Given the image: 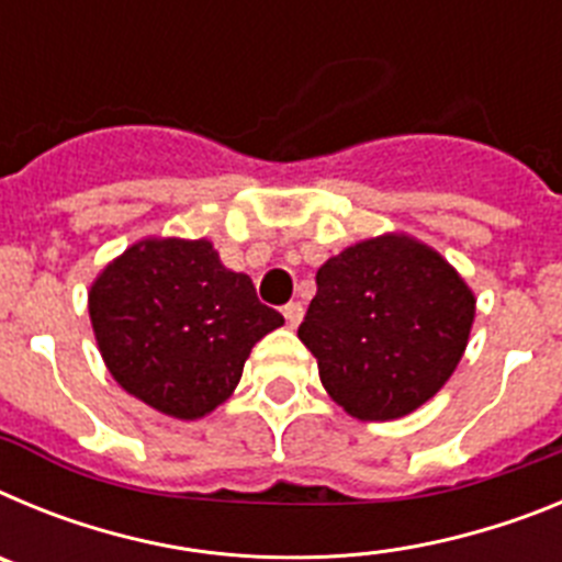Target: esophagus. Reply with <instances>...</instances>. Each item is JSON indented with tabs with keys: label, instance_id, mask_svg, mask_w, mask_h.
<instances>
[{
	"label": "esophagus",
	"instance_id": "34e87169",
	"mask_svg": "<svg viewBox=\"0 0 562 562\" xmlns=\"http://www.w3.org/2000/svg\"><path fill=\"white\" fill-rule=\"evenodd\" d=\"M284 317H286V324H290L292 329H295V326L301 324V321H304V306L297 304V301H292V304L284 306Z\"/></svg>",
	"mask_w": 562,
	"mask_h": 562
}]
</instances>
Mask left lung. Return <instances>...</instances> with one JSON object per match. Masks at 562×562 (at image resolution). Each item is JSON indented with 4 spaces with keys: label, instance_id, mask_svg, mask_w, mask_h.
<instances>
[{
    "label": "left lung",
    "instance_id": "left-lung-1",
    "mask_svg": "<svg viewBox=\"0 0 562 562\" xmlns=\"http://www.w3.org/2000/svg\"><path fill=\"white\" fill-rule=\"evenodd\" d=\"M315 281L297 337L346 414L400 419L450 380L475 295L434 247L405 233L366 238L329 258Z\"/></svg>",
    "mask_w": 562,
    "mask_h": 562
}]
</instances>
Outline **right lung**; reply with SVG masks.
<instances>
[{
    "label": "right lung",
    "instance_id": "1",
    "mask_svg": "<svg viewBox=\"0 0 562 562\" xmlns=\"http://www.w3.org/2000/svg\"><path fill=\"white\" fill-rule=\"evenodd\" d=\"M109 374L173 419H202L236 391L245 360L284 317L227 270L207 238H143L89 290Z\"/></svg>",
    "mask_w": 562,
    "mask_h": 562
}]
</instances>
